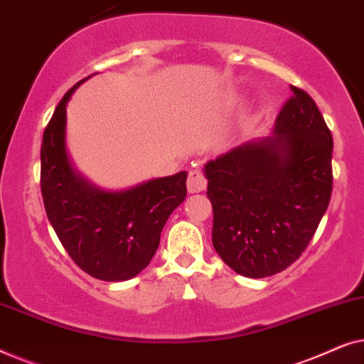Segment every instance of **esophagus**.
Returning a JSON list of instances; mask_svg holds the SVG:
<instances>
[{
    "instance_id": "obj_1",
    "label": "esophagus",
    "mask_w": 364,
    "mask_h": 364,
    "mask_svg": "<svg viewBox=\"0 0 364 364\" xmlns=\"http://www.w3.org/2000/svg\"><path fill=\"white\" fill-rule=\"evenodd\" d=\"M187 188H188V192H191V193H198V192L205 191V188H207V178L202 173V171H198V168H193V171L188 172Z\"/></svg>"
}]
</instances>
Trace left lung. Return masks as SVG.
<instances>
[{
  "mask_svg": "<svg viewBox=\"0 0 364 364\" xmlns=\"http://www.w3.org/2000/svg\"><path fill=\"white\" fill-rule=\"evenodd\" d=\"M291 92L275 136L205 166L213 248L243 277H270L295 263L331 198V132L310 94L295 86Z\"/></svg>",
  "mask_w": 364,
  "mask_h": 364,
  "instance_id": "1",
  "label": "left lung"
}]
</instances>
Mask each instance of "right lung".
<instances>
[{"label": "right lung", "instance_id": "right-lung-1", "mask_svg": "<svg viewBox=\"0 0 364 364\" xmlns=\"http://www.w3.org/2000/svg\"><path fill=\"white\" fill-rule=\"evenodd\" d=\"M81 82L64 94L44 129V208L59 242L81 270L99 280H129L151 263L167 218L187 196V172L112 193L77 177L64 149V129L66 104Z\"/></svg>", "mask_w": 364, "mask_h": 364}]
</instances>
